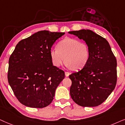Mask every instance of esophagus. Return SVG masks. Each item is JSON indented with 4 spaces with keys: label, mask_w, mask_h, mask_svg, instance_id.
Here are the masks:
<instances>
[{
    "label": "esophagus",
    "mask_w": 125,
    "mask_h": 125,
    "mask_svg": "<svg viewBox=\"0 0 125 125\" xmlns=\"http://www.w3.org/2000/svg\"><path fill=\"white\" fill-rule=\"evenodd\" d=\"M69 75H70V73L66 71V72H65V75H66V76H69Z\"/></svg>",
    "instance_id": "obj_1"
}]
</instances>
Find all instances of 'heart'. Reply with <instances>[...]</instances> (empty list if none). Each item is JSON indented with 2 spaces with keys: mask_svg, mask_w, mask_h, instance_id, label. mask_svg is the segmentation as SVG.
<instances>
[{
  "mask_svg": "<svg viewBox=\"0 0 125 125\" xmlns=\"http://www.w3.org/2000/svg\"><path fill=\"white\" fill-rule=\"evenodd\" d=\"M50 56L53 65L59 67L66 61L67 67L74 70L82 69L90 57L89 47L85 43L74 38H66L57 44V49H51Z\"/></svg>",
  "mask_w": 125,
  "mask_h": 125,
  "instance_id": "1",
  "label": "heart"
}]
</instances>
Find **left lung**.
<instances>
[{
    "label": "left lung",
    "mask_w": 125,
    "mask_h": 125,
    "mask_svg": "<svg viewBox=\"0 0 125 125\" xmlns=\"http://www.w3.org/2000/svg\"><path fill=\"white\" fill-rule=\"evenodd\" d=\"M85 41L90 57L83 69L69 75L72 82L70 93L73 100L83 107L102 104L117 83V59L106 39L90 30L69 31Z\"/></svg>",
    "instance_id": "8db88e82"
}]
</instances>
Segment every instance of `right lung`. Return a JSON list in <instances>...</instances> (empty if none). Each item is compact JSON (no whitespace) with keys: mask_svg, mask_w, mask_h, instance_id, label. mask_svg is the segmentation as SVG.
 I'll list each match as a JSON object with an SVG mask.
<instances>
[{"mask_svg":"<svg viewBox=\"0 0 125 125\" xmlns=\"http://www.w3.org/2000/svg\"><path fill=\"white\" fill-rule=\"evenodd\" d=\"M64 32L38 31L21 40L9 58L8 81L18 101L33 108L52 102L64 72L53 66L50 50Z\"/></svg>","mask_w":125,"mask_h":125,"instance_id":"obj_1","label":"right lung"}]
</instances>
